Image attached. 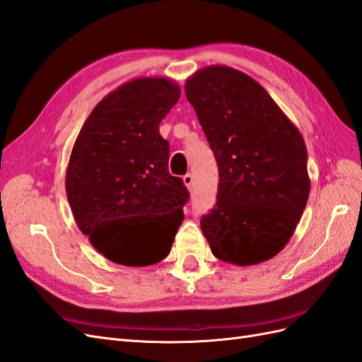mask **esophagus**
Returning a JSON list of instances; mask_svg holds the SVG:
<instances>
[{"mask_svg": "<svg viewBox=\"0 0 362 362\" xmlns=\"http://www.w3.org/2000/svg\"><path fill=\"white\" fill-rule=\"evenodd\" d=\"M182 182H184L185 187H187V189L190 190L192 185H193V175H192V173H185L184 177H182Z\"/></svg>", "mask_w": 362, "mask_h": 362, "instance_id": "obj_1", "label": "esophagus"}]
</instances>
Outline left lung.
I'll return each mask as SVG.
<instances>
[{
  "mask_svg": "<svg viewBox=\"0 0 362 362\" xmlns=\"http://www.w3.org/2000/svg\"><path fill=\"white\" fill-rule=\"evenodd\" d=\"M184 87L218 166L217 202L202 233L216 258L259 264L286 247L308 202L303 137L242 71L211 64Z\"/></svg>",
  "mask_w": 362,
  "mask_h": 362,
  "instance_id": "obj_1",
  "label": "left lung"
}]
</instances>
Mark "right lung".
<instances>
[{
  "mask_svg": "<svg viewBox=\"0 0 362 362\" xmlns=\"http://www.w3.org/2000/svg\"><path fill=\"white\" fill-rule=\"evenodd\" d=\"M170 78L141 76L108 93L86 119L66 169L80 231L113 262L156 264L169 254L189 192L168 170L160 122L180 100Z\"/></svg>",
  "mask_w": 362,
  "mask_h": 362,
  "instance_id": "right-lung-1",
  "label": "right lung"
}]
</instances>
